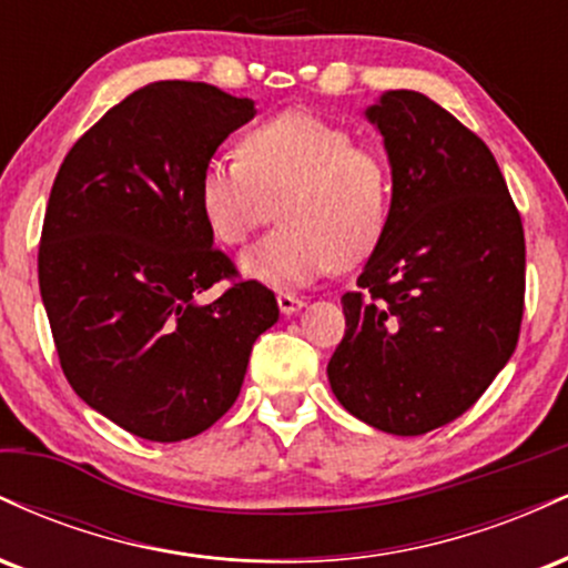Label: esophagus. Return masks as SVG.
<instances>
[{
	"label": "esophagus",
	"instance_id": "esophagus-1",
	"mask_svg": "<svg viewBox=\"0 0 568 568\" xmlns=\"http://www.w3.org/2000/svg\"><path fill=\"white\" fill-rule=\"evenodd\" d=\"M277 306L283 315H296V312L304 306V298L293 296V293H277Z\"/></svg>",
	"mask_w": 568,
	"mask_h": 568
}]
</instances>
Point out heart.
I'll return each mask as SVG.
<instances>
[{"instance_id": "b5f03b06", "label": "heart", "mask_w": 568, "mask_h": 568, "mask_svg": "<svg viewBox=\"0 0 568 568\" xmlns=\"http://www.w3.org/2000/svg\"><path fill=\"white\" fill-rule=\"evenodd\" d=\"M200 207L226 245H243L277 211L283 224L240 258V270L283 288L366 262L387 232L393 179L344 128L285 112L247 130L237 158L202 168Z\"/></svg>"}]
</instances>
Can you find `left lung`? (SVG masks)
<instances>
[{
    "mask_svg": "<svg viewBox=\"0 0 568 568\" xmlns=\"http://www.w3.org/2000/svg\"><path fill=\"white\" fill-rule=\"evenodd\" d=\"M366 116L393 168V211L361 291L342 296L328 382L366 425L425 435L465 414L515 352L524 224L486 143L427 95L389 90Z\"/></svg>",
    "mask_w": 568,
    "mask_h": 568,
    "instance_id": "1",
    "label": "left lung"
}]
</instances>
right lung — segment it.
Instances as JSON below:
<instances>
[{
	"label": "right lung",
	"instance_id": "obj_1",
	"mask_svg": "<svg viewBox=\"0 0 568 568\" xmlns=\"http://www.w3.org/2000/svg\"><path fill=\"white\" fill-rule=\"evenodd\" d=\"M251 98L165 80L130 93L71 146L39 240V291L74 393L139 438L175 443L237 400L277 298L237 270L200 207V175ZM211 305L193 298L220 282Z\"/></svg>",
	"mask_w": 568,
	"mask_h": 568
}]
</instances>
